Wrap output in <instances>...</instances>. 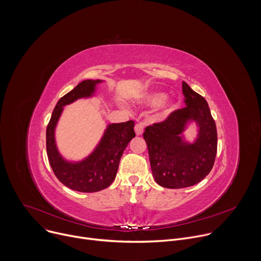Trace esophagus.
I'll list each match as a JSON object with an SVG mask.
<instances>
[{"instance_id": "34e87169", "label": "esophagus", "mask_w": 261, "mask_h": 261, "mask_svg": "<svg viewBox=\"0 0 261 261\" xmlns=\"http://www.w3.org/2000/svg\"><path fill=\"white\" fill-rule=\"evenodd\" d=\"M143 132V124L142 123H137L135 125V133L136 135H141Z\"/></svg>"}]
</instances>
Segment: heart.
<instances>
[{
	"mask_svg": "<svg viewBox=\"0 0 261 261\" xmlns=\"http://www.w3.org/2000/svg\"><path fill=\"white\" fill-rule=\"evenodd\" d=\"M163 95L156 93V94H151L146 97V102L150 104H158L162 101L163 99ZM170 111V105L169 104H165V109H164V114H168Z\"/></svg>",
	"mask_w": 261,
	"mask_h": 261,
	"instance_id": "obj_1",
	"label": "heart"
}]
</instances>
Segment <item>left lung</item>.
Returning <instances> with one entry per match:
<instances>
[{
  "label": "left lung",
  "instance_id": "1",
  "mask_svg": "<svg viewBox=\"0 0 261 261\" xmlns=\"http://www.w3.org/2000/svg\"><path fill=\"white\" fill-rule=\"evenodd\" d=\"M185 107L170 113L159 123L146 126L143 138L155 180L164 188H187L199 182L212 170L217 154V128L206 100L182 82ZM188 119L200 126V137L193 145L179 134Z\"/></svg>",
  "mask_w": 261,
  "mask_h": 261
}]
</instances>
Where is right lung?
<instances>
[{
    "mask_svg": "<svg viewBox=\"0 0 261 261\" xmlns=\"http://www.w3.org/2000/svg\"><path fill=\"white\" fill-rule=\"evenodd\" d=\"M101 81H84L64 95L57 103L46 128V152L55 175L66 187L79 192H98L107 188L117 175L121 157L129 141L135 137L134 122L111 124L95 150L80 163H68L60 156L55 142V127L62 114L63 106L79 98L89 97Z\"/></svg>",
    "mask_w": 261,
    "mask_h": 261,
    "instance_id": "add662e5",
    "label": "right lung"
}]
</instances>
